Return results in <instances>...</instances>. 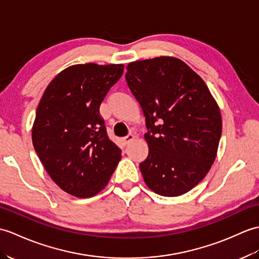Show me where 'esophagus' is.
I'll use <instances>...</instances> for the list:
<instances>
[{"label":"esophagus","instance_id":"obj_1","mask_svg":"<svg viewBox=\"0 0 259 259\" xmlns=\"http://www.w3.org/2000/svg\"><path fill=\"white\" fill-rule=\"evenodd\" d=\"M134 139H135V136L130 134V135H128V136H125L124 138H122V141H123L124 144H129Z\"/></svg>","mask_w":259,"mask_h":259}]
</instances>
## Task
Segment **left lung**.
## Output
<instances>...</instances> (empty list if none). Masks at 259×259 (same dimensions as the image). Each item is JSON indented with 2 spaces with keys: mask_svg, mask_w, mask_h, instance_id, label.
Returning a JSON list of instances; mask_svg holds the SVG:
<instances>
[{
  "mask_svg": "<svg viewBox=\"0 0 259 259\" xmlns=\"http://www.w3.org/2000/svg\"><path fill=\"white\" fill-rule=\"evenodd\" d=\"M128 87L141 106L149 153L139 164L147 186L179 196L205 178L218 154L222 117L206 83L181 59L132 62Z\"/></svg>",
  "mask_w": 259,
  "mask_h": 259,
  "instance_id": "obj_1",
  "label": "left lung"
}]
</instances>
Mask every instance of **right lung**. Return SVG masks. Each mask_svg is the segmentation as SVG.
Here are the masks:
<instances>
[{
	"instance_id": "right-lung-1",
	"label": "right lung",
	"mask_w": 259,
	"mask_h": 259,
	"mask_svg": "<svg viewBox=\"0 0 259 259\" xmlns=\"http://www.w3.org/2000/svg\"><path fill=\"white\" fill-rule=\"evenodd\" d=\"M122 64L69 66L47 86L32 140L51 179L66 193L92 197L106 188L121 159L107 136L99 107L123 74Z\"/></svg>"
}]
</instances>
